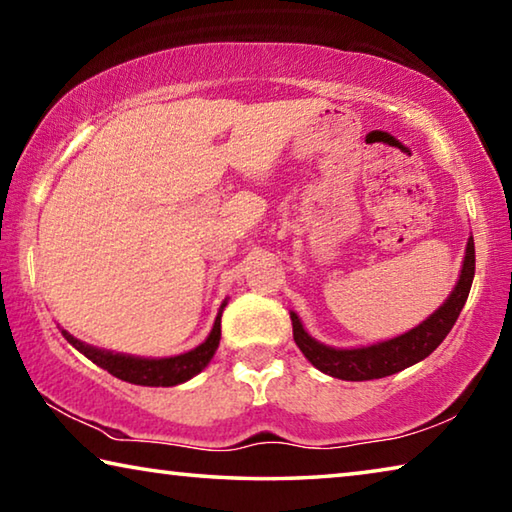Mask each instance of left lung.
Masks as SVG:
<instances>
[{
  "label": "left lung",
  "instance_id": "8db88e82",
  "mask_svg": "<svg viewBox=\"0 0 512 512\" xmlns=\"http://www.w3.org/2000/svg\"><path fill=\"white\" fill-rule=\"evenodd\" d=\"M474 280V237L467 239L465 257L458 275L456 287L449 293L447 300L440 305L429 318H424L420 325H415L409 332L393 339L359 345V348H332L316 341L311 336L296 311H291L293 325V341L305 354L311 366L325 372L329 377L345 379V381H368L395 375L404 368L413 366L445 341L449 329L454 327L458 314L465 307V300L470 296Z\"/></svg>",
  "mask_w": 512,
  "mask_h": 512
}]
</instances>
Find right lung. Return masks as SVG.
Returning a JSON list of instances; mask_svg holds the SVG:
<instances>
[{"label":"right lung","instance_id":"obj_1","mask_svg":"<svg viewBox=\"0 0 512 512\" xmlns=\"http://www.w3.org/2000/svg\"><path fill=\"white\" fill-rule=\"evenodd\" d=\"M228 300L221 302L219 314L214 318L212 332L207 334V339L196 345L194 350L176 354V357H162V359H151V357H135V354H121L103 348H94L90 343H83L67 332V329H60L69 345H74L76 350L85 354L92 363H97L99 368L108 370L112 377L121 381H128V384L137 386H178L185 384L192 377H196L207 363L212 361L216 348H219L221 341V314Z\"/></svg>","mask_w":512,"mask_h":512}]
</instances>
